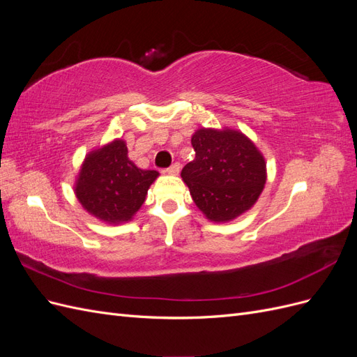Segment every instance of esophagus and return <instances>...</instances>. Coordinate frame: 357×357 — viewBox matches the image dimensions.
<instances>
[{"label": "esophagus", "mask_w": 357, "mask_h": 357, "mask_svg": "<svg viewBox=\"0 0 357 357\" xmlns=\"http://www.w3.org/2000/svg\"><path fill=\"white\" fill-rule=\"evenodd\" d=\"M167 172L169 176H177L180 172V164L178 162H176V164H172L169 168H167Z\"/></svg>", "instance_id": "obj_1"}]
</instances>
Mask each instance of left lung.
Returning <instances> with one entry per match:
<instances>
[{"label": "left lung", "mask_w": 357, "mask_h": 357, "mask_svg": "<svg viewBox=\"0 0 357 357\" xmlns=\"http://www.w3.org/2000/svg\"><path fill=\"white\" fill-rule=\"evenodd\" d=\"M192 146L195 159L181 178L205 218L229 222L250 210L266 181L265 159L252 139L235 129L201 128Z\"/></svg>", "instance_id": "1"}]
</instances>
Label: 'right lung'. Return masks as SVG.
<instances>
[{
  "instance_id": "obj_1",
  "label": "right lung",
  "mask_w": 357,
  "mask_h": 357,
  "mask_svg": "<svg viewBox=\"0 0 357 357\" xmlns=\"http://www.w3.org/2000/svg\"><path fill=\"white\" fill-rule=\"evenodd\" d=\"M159 172L142 169L128 158L123 139L86 155L75 180V197L96 219L119 225L132 219Z\"/></svg>"
}]
</instances>
